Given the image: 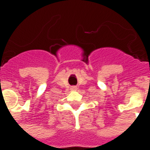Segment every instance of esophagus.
Wrapping results in <instances>:
<instances>
[{
    "label": "esophagus",
    "instance_id": "34e87169",
    "mask_svg": "<svg viewBox=\"0 0 150 150\" xmlns=\"http://www.w3.org/2000/svg\"><path fill=\"white\" fill-rule=\"evenodd\" d=\"M71 89H72V90H75V89H77V88H76V86H72L71 88Z\"/></svg>",
    "mask_w": 150,
    "mask_h": 150
}]
</instances>
